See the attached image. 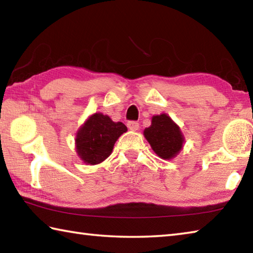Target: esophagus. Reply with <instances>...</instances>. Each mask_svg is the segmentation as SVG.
I'll return each mask as SVG.
<instances>
[{"instance_id":"esophagus-1","label":"esophagus","mask_w":253,"mask_h":253,"mask_svg":"<svg viewBox=\"0 0 253 253\" xmlns=\"http://www.w3.org/2000/svg\"><path fill=\"white\" fill-rule=\"evenodd\" d=\"M127 127L129 128L130 130H134V131H136V130H138V129H139V123L134 122V121H130V122H128V123H127Z\"/></svg>"}]
</instances>
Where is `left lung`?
I'll return each instance as SVG.
<instances>
[{"label":"left lung","instance_id":"1","mask_svg":"<svg viewBox=\"0 0 253 253\" xmlns=\"http://www.w3.org/2000/svg\"><path fill=\"white\" fill-rule=\"evenodd\" d=\"M151 148L163 159H170L180 151L183 137L179 127L166 114L154 116L151 126L144 131Z\"/></svg>","mask_w":253,"mask_h":253}]
</instances>
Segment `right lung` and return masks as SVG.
Instances as JSON below:
<instances>
[{"mask_svg": "<svg viewBox=\"0 0 253 253\" xmlns=\"http://www.w3.org/2000/svg\"><path fill=\"white\" fill-rule=\"evenodd\" d=\"M126 130L123 123H114L106 115L94 114L77 132V154L86 164L102 163L112 154L115 142Z\"/></svg>", "mask_w": 253, "mask_h": 253, "instance_id": "add662e5", "label": "right lung"}]
</instances>
